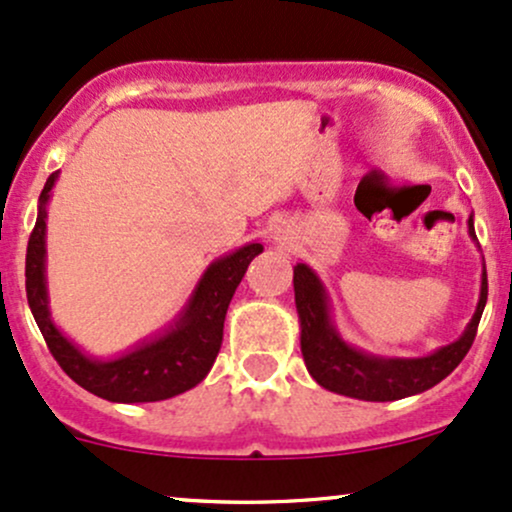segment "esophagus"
Returning <instances> with one entry per match:
<instances>
[{"instance_id": "obj_1", "label": "esophagus", "mask_w": 512, "mask_h": 512, "mask_svg": "<svg viewBox=\"0 0 512 512\" xmlns=\"http://www.w3.org/2000/svg\"><path fill=\"white\" fill-rule=\"evenodd\" d=\"M276 240H284V238H281V236H279V238H276Z\"/></svg>"}]
</instances>
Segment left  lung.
Wrapping results in <instances>:
<instances>
[{"label": "left lung", "mask_w": 512, "mask_h": 512, "mask_svg": "<svg viewBox=\"0 0 512 512\" xmlns=\"http://www.w3.org/2000/svg\"><path fill=\"white\" fill-rule=\"evenodd\" d=\"M467 228L469 238L479 245L474 233V214H469ZM293 293H296L298 322H301V354L315 383L337 395L363 399V402H395L431 390L460 366L477 334L489 284H486V267H481L479 303L464 332L455 342L440 346L431 354L411 358L378 356L346 342L334 322L330 291L310 264L296 262L293 267Z\"/></svg>", "instance_id": "8db88e82"}]
</instances>
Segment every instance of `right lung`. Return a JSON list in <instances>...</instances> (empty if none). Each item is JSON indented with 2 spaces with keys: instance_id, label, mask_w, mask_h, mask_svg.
Segmentation results:
<instances>
[{
  "instance_id": "right-lung-1",
  "label": "right lung",
  "mask_w": 512,
  "mask_h": 512,
  "mask_svg": "<svg viewBox=\"0 0 512 512\" xmlns=\"http://www.w3.org/2000/svg\"><path fill=\"white\" fill-rule=\"evenodd\" d=\"M60 173H52L38 199V219L26 252V293L31 313L64 373L108 402H161L202 383L221 349L223 320L248 264L264 250L252 240L216 257L190 298L161 330L117 356L86 354L52 320L48 291V204Z\"/></svg>"
}]
</instances>
